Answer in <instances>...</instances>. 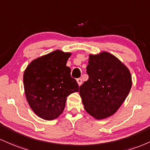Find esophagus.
I'll return each instance as SVG.
<instances>
[{"instance_id":"esophagus-1","label":"esophagus","mask_w":150,"mask_h":150,"mask_svg":"<svg viewBox=\"0 0 150 150\" xmlns=\"http://www.w3.org/2000/svg\"><path fill=\"white\" fill-rule=\"evenodd\" d=\"M76 81H77V83H78V85L79 86L82 84V80H81V79H77Z\"/></svg>"}]
</instances>
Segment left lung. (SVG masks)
Returning a JSON list of instances; mask_svg holds the SVG:
<instances>
[{"label":"left lung","mask_w":150,"mask_h":150,"mask_svg":"<svg viewBox=\"0 0 150 150\" xmlns=\"http://www.w3.org/2000/svg\"><path fill=\"white\" fill-rule=\"evenodd\" d=\"M86 72L88 79L79 87L84 109L96 120L112 115L132 87L128 68L114 55L102 52L89 55Z\"/></svg>","instance_id":"1"}]
</instances>
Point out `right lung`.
<instances>
[{"instance_id": "add662e5", "label": "right lung", "mask_w": 150, "mask_h": 150, "mask_svg": "<svg viewBox=\"0 0 150 150\" xmlns=\"http://www.w3.org/2000/svg\"><path fill=\"white\" fill-rule=\"evenodd\" d=\"M71 53L55 50L32 61L23 74L26 99L33 112L46 120L63 112L67 98L79 91L67 62Z\"/></svg>"}]
</instances>
